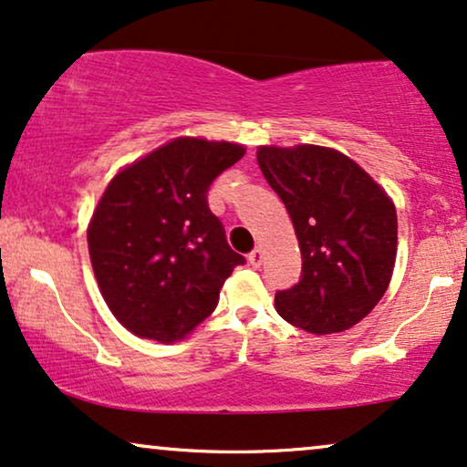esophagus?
Returning a JSON list of instances; mask_svg holds the SVG:
<instances>
[{
    "instance_id": "esophagus-1",
    "label": "esophagus",
    "mask_w": 467,
    "mask_h": 467,
    "mask_svg": "<svg viewBox=\"0 0 467 467\" xmlns=\"http://www.w3.org/2000/svg\"><path fill=\"white\" fill-rule=\"evenodd\" d=\"M247 261H250V265L252 267H261V263H263V250L261 247H256V250H252L250 252V256H247Z\"/></svg>"
}]
</instances>
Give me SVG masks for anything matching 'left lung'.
<instances>
[{"label": "left lung", "mask_w": 467, "mask_h": 467, "mask_svg": "<svg viewBox=\"0 0 467 467\" xmlns=\"http://www.w3.org/2000/svg\"><path fill=\"white\" fill-rule=\"evenodd\" d=\"M256 157L302 250L299 282L275 293L277 315L310 334L349 329L390 285L397 258L392 200L338 150L263 146Z\"/></svg>", "instance_id": "obj_1"}]
</instances>
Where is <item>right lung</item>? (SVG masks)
<instances>
[{
  "label": "right lung",
  "mask_w": 467,
  "mask_h": 467,
  "mask_svg": "<svg viewBox=\"0 0 467 467\" xmlns=\"http://www.w3.org/2000/svg\"><path fill=\"white\" fill-rule=\"evenodd\" d=\"M245 149L179 138L114 176L88 228L99 288L141 338L174 342L204 321L245 263L228 245L209 187Z\"/></svg>",
  "instance_id": "right-lung-1"
}]
</instances>
